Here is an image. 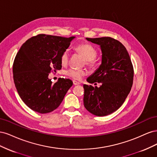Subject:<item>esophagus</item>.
I'll list each match as a JSON object with an SVG mask.
<instances>
[{
	"label": "esophagus",
	"mask_w": 157,
	"mask_h": 157,
	"mask_svg": "<svg viewBox=\"0 0 157 157\" xmlns=\"http://www.w3.org/2000/svg\"><path fill=\"white\" fill-rule=\"evenodd\" d=\"M73 84L75 85V86H77V85L80 84V83L78 82H77V81H75V80H74V81H73Z\"/></svg>",
	"instance_id": "1"
}]
</instances>
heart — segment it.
I'll list each match as a JSON object with an SVG mask.
<instances>
[{
	"label": "heart",
	"mask_w": 157,
	"mask_h": 157,
	"mask_svg": "<svg viewBox=\"0 0 157 157\" xmlns=\"http://www.w3.org/2000/svg\"><path fill=\"white\" fill-rule=\"evenodd\" d=\"M76 51L81 54L86 59V63L88 65H92L94 59L96 58L98 52L94 47L90 44H82L77 46L75 48ZM69 58V52L68 50H65L61 56V63L62 65L67 63ZM66 75L70 78L75 80H80L83 76L86 75L84 70H77L75 69H69L66 71Z\"/></svg>",
	"instance_id": "b5f03b06"
}]
</instances>
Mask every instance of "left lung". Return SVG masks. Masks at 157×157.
<instances>
[{"mask_svg": "<svg viewBox=\"0 0 157 157\" xmlns=\"http://www.w3.org/2000/svg\"><path fill=\"white\" fill-rule=\"evenodd\" d=\"M86 40L100 46L102 53L101 64L86 80L101 85H83L84 105L94 115L106 116L124 102L132 86L134 68L126 48L118 40L108 36Z\"/></svg>", "mask_w": 157, "mask_h": 157, "instance_id": "8db88e82", "label": "left lung"}]
</instances>
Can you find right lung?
I'll use <instances>...</instances> for the list:
<instances>
[{"label": "right lung", "instance_id": "add662e5", "mask_svg": "<svg viewBox=\"0 0 157 157\" xmlns=\"http://www.w3.org/2000/svg\"><path fill=\"white\" fill-rule=\"evenodd\" d=\"M75 36L40 34L23 43L13 64V81L19 96L33 111L48 113L58 108L72 80L59 78L52 84L49 73L61 69V56Z\"/></svg>", "mask_w": 157, "mask_h": 157}]
</instances>
